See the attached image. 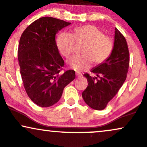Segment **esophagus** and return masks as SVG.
<instances>
[{
    "label": "esophagus",
    "mask_w": 147,
    "mask_h": 147,
    "mask_svg": "<svg viewBox=\"0 0 147 147\" xmlns=\"http://www.w3.org/2000/svg\"><path fill=\"white\" fill-rule=\"evenodd\" d=\"M76 76L77 77H81L82 76V73H80V72H76Z\"/></svg>",
    "instance_id": "obj_1"
}]
</instances>
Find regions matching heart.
Here are the masks:
<instances>
[{
  "label": "heart",
  "instance_id": "b5f03b06",
  "mask_svg": "<svg viewBox=\"0 0 147 147\" xmlns=\"http://www.w3.org/2000/svg\"><path fill=\"white\" fill-rule=\"evenodd\" d=\"M75 40L82 42L84 45L82 55L73 56L67 61L69 67L80 72L90 67L93 61L96 64L105 62L112 54L114 42L109 37L104 35L102 30L93 25H85L75 28L72 34L62 32L56 38V45L59 52L68 57L73 51Z\"/></svg>",
  "mask_w": 147,
  "mask_h": 147
}]
</instances>
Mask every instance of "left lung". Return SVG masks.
<instances>
[{
    "instance_id": "left-lung-1",
    "label": "left lung",
    "mask_w": 147,
    "mask_h": 147,
    "mask_svg": "<svg viewBox=\"0 0 147 147\" xmlns=\"http://www.w3.org/2000/svg\"><path fill=\"white\" fill-rule=\"evenodd\" d=\"M129 61L126 40L115 28L114 49L111 55L105 62L91 69L96 77H92L87 73L84 75L88 84L82 92V98L90 107L96 110H102L106 107L126 79ZM97 77L99 78L98 80Z\"/></svg>"
}]
</instances>
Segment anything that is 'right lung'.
Instances as JSON below:
<instances>
[{"label":"right lung","mask_w":147,"mask_h":147,"mask_svg":"<svg viewBox=\"0 0 147 147\" xmlns=\"http://www.w3.org/2000/svg\"><path fill=\"white\" fill-rule=\"evenodd\" d=\"M70 24L45 17L29 25L18 47L20 73L26 91L33 102L48 107L60 100L64 88L75 78V72L61 73L64 61L56 43V34Z\"/></svg>","instance_id":"add662e5"}]
</instances>
